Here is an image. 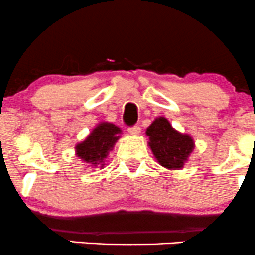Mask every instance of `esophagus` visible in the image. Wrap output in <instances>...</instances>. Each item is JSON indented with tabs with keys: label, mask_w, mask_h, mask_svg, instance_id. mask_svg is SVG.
Instances as JSON below:
<instances>
[{
	"label": "esophagus",
	"mask_w": 255,
	"mask_h": 255,
	"mask_svg": "<svg viewBox=\"0 0 255 255\" xmlns=\"http://www.w3.org/2000/svg\"><path fill=\"white\" fill-rule=\"evenodd\" d=\"M140 127L139 126H133V127H129L128 128V133H129V134H132V135H138L140 133Z\"/></svg>",
	"instance_id": "1"
}]
</instances>
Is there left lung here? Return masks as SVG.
I'll use <instances>...</instances> for the list:
<instances>
[{
	"mask_svg": "<svg viewBox=\"0 0 255 255\" xmlns=\"http://www.w3.org/2000/svg\"><path fill=\"white\" fill-rule=\"evenodd\" d=\"M148 145L156 161L169 170H180L189 160L195 142L191 135L177 132L168 118L156 117L146 128Z\"/></svg>",
	"mask_w": 255,
	"mask_h": 255,
	"instance_id": "1",
	"label": "left lung"
}]
</instances>
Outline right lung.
<instances>
[{
  "mask_svg": "<svg viewBox=\"0 0 255 255\" xmlns=\"http://www.w3.org/2000/svg\"><path fill=\"white\" fill-rule=\"evenodd\" d=\"M122 130L111 122H100L82 142L75 145V155L92 168H105V159L121 138Z\"/></svg>",
  "mask_w": 255,
  "mask_h": 255,
  "instance_id": "add662e5",
  "label": "right lung"
}]
</instances>
